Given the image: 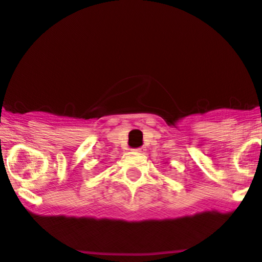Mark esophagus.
<instances>
[{"instance_id":"obj_1","label":"esophagus","mask_w":262,"mask_h":262,"mask_svg":"<svg viewBox=\"0 0 262 262\" xmlns=\"http://www.w3.org/2000/svg\"><path fill=\"white\" fill-rule=\"evenodd\" d=\"M134 152H138V153H143V152H144V148H136V149H134Z\"/></svg>"}]
</instances>
